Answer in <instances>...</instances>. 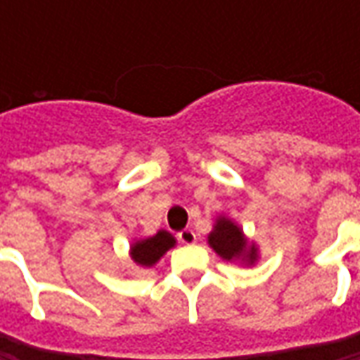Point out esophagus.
I'll list each match as a JSON object with an SVG mask.
<instances>
[{
	"mask_svg": "<svg viewBox=\"0 0 360 360\" xmlns=\"http://www.w3.org/2000/svg\"><path fill=\"white\" fill-rule=\"evenodd\" d=\"M178 240L182 242V244H186V246H190V244L196 242V232L190 229L182 230V232H178Z\"/></svg>",
	"mask_w": 360,
	"mask_h": 360,
	"instance_id": "obj_1",
	"label": "esophagus"
}]
</instances>
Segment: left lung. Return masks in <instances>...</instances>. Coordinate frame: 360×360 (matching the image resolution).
<instances>
[{
    "mask_svg": "<svg viewBox=\"0 0 360 360\" xmlns=\"http://www.w3.org/2000/svg\"><path fill=\"white\" fill-rule=\"evenodd\" d=\"M208 244L222 260L242 266H255L260 258L256 242L244 234L240 224L224 214L216 216L214 226L208 234Z\"/></svg>",
    "mask_w": 360,
    "mask_h": 360,
    "instance_id": "obj_1",
    "label": "left lung"
}]
</instances>
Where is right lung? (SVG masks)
<instances>
[{
	"instance_id": "obj_1",
	"label": "right lung",
	"mask_w": 360,
	"mask_h": 360,
	"mask_svg": "<svg viewBox=\"0 0 360 360\" xmlns=\"http://www.w3.org/2000/svg\"><path fill=\"white\" fill-rule=\"evenodd\" d=\"M174 246H176V238L168 230H158L152 236L134 238V242L130 244V250H128V256H130V260L136 266L152 269L160 258Z\"/></svg>"
}]
</instances>
